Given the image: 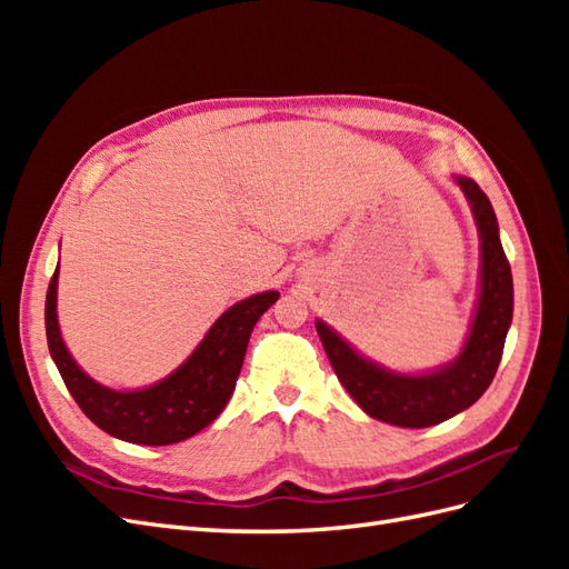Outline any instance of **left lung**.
Returning a JSON list of instances; mask_svg holds the SVG:
<instances>
[{"mask_svg":"<svg viewBox=\"0 0 569 569\" xmlns=\"http://www.w3.org/2000/svg\"><path fill=\"white\" fill-rule=\"evenodd\" d=\"M451 178L470 203L479 234L477 301L460 353L439 368L399 372L360 353L325 320H316L325 353L343 389L370 418L396 427H432L470 408L493 380L512 322V274L493 206L475 180Z\"/></svg>","mask_w":569,"mask_h":569,"instance_id":"left-lung-1","label":"left lung"}]
</instances>
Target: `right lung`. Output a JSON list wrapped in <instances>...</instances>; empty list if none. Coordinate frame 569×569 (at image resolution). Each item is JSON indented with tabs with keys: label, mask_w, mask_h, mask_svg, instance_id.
Instances as JSON below:
<instances>
[{
	"label": "right lung",
	"mask_w": 569,
	"mask_h": 569,
	"mask_svg": "<svg viewBox=\"0 0 569 569\" xmlns=\"http://www.w3.org/2000/svg\"><path fill=\"white\" fill-rule=\"evenodd\" d=\"M57 291L59 266L47 289L44 325L49 353L66 389L99 429L120 441L144 446L184 441L220 416L242 370L253 325L280 299V291L268 289L237 301L220 313L173 372L147 387L113 389L84 372L68 351L59 327Z\"/></svg>",
	"instance_id": "obj_1"
}]
</instances>
